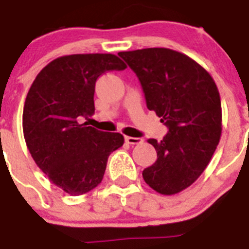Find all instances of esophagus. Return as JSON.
<instances>
[{
  "label": "esophagus",
  "mask_w": 249,
  "mask_h": 249,
  "mask_svg": "<svg viewBox=\"0 0 249 249\" xmlns=\"http://www.w3.org/2000/svg\"><path fill=\"white\" fill-rule=\"evenodd\" d=\"M125 142L130 145H136L142 142V139L140 138H133V136H125Z\"/></svg>",
  "instance_id": "esophagus-1"
}]
</instances>
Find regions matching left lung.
Returning <instances> with one entry per match:
<instances>
[{
  "label": "left lung",
  "mask_w": 249,
  "mask_h": 249,
  "mask_svg": "<svg viewBox=\"0 0 249 249\" xmlns=\"http://www.w3.org/2000/svg\"><path fill=\"white\" fill-rule=\"evenodd\" d=\"M118 54L138 75L149 110L169 133L149 139L158 160L142 171L145 182L161 195H176L205 171L221 139L222 109L211 74L183 53L145 48Z\"/></svg>",
  "instance_id": "1"
}]
</instances>
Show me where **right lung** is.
I'll use <instances>...</instances> for the list:
<instances>
[{
	"label": "right lung",
	"instance_id": "right-lung-1",
	"mask_svg": "<svg viewBox=\"0 0 249 249\" xmlns=\"http://www.w3.org/2000/svg\"><path fill=\"white\" fill-rule=\"evenodd\" d=\"M125 68L110 53L63 55L38 73L27 94L22 116L27 147L52 183L71 196L95 189L109 155L124 144L122 134L79 124L78 118L93 115L98 78Z\"/></svg>",
	"mask_w": 249,
	"mask_h": 249
}]
</instances>
